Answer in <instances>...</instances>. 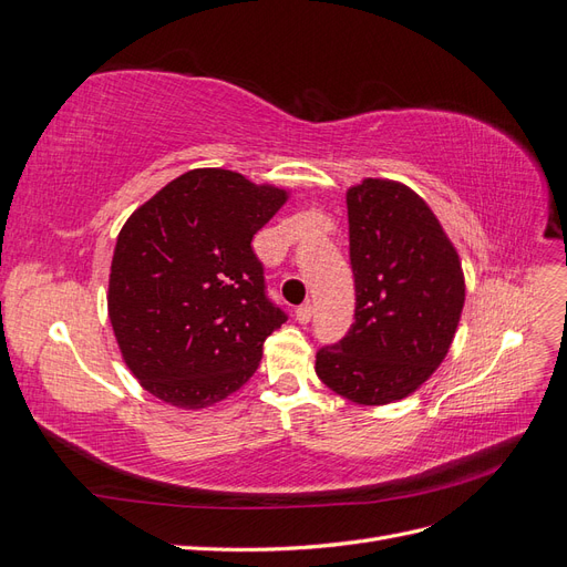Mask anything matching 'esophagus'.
<instances>
[{"label": "esophagus", "instance_id": "1", "mask_svg": "<svg viewBox=\"0 0 567 567\" xmlns=\"http://www.w3.org/2000/svg\"><path fill=\"white\" fill-rule=\"evenodd\" d=\"M296 319L300 323H310L312 321V305L310 302H302L298 310H296Z\"/></svg>", "mask_w": 567, "mask_h": 567}]
</instances>
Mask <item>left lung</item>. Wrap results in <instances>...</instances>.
<instances>
[{"label":"left lung","instance_id":"left-lung-1","mask_svg":"<svg viewBox=\"0 0 567 567\" xmlns=\"http://www.w3.org/2000/svg\"><path fill=\"white\" fill-rule=\"evenodd\" d=\"M354 323L317 352V375L357 404L419 390L447 357L466 286L456 248L409 186L364 179L348 188Z\"/></svg>","mask_w":567,"mask_h":567}]
</instances>
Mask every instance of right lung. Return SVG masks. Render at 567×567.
I'll list each match as a JSON object with an SVG mask.
<instances>
[{"label": "right lung", "mask_w": 567, "mask_h": 567, "mask_svg": "<svg viewBox=\"0 0 567 567\" xmlns=\"http://www.w3.org/2000/svg\"><path fill=\"white\" fill-rule=\"evenodd\" d=\"M286 198L231 169H188L120 229L109 317L125 364L158 400L210 406L257 371L288 317L250 241Z\"/></svg>", "instance_id": "add662e5"}]
</instances>
